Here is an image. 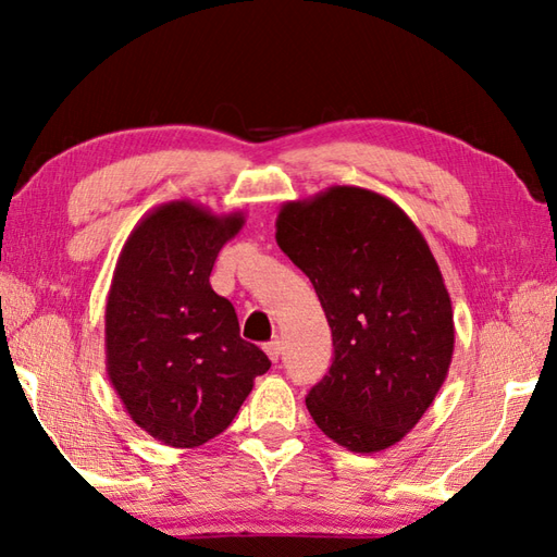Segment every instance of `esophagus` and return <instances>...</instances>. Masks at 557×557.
I'll use <instances>...</instances> for the list:
<instances>
[{"label": "esophagus", "instance_id": "1", "mask_svg": "<svg viewBox=\"0 0 557 557\" xmlns=\"http://www.w3.org/2000/svg\"><path fill=\"white\" fill-rule=\"evenodd\" d=\"M264 352L269 355V360H271V362H278V357H281V352H283V343H281L278 338L269 341V343L264 345Z\"/></svg>", "mask_w": 557, "mask_h": 557}]
</instances>
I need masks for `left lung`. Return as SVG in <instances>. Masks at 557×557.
<instances>
[{
	"mask_svg": "<svg viewBox=\"0 0 557 557\" xmlns=\"http://www.w3.org/2000/svg\"><path fill=\"white\" fill-rule=\"evenodd\" d=\"M276 243L310 276L333 336L307 410L352 453L395 446L434 403L455 348L450 295L424 236L388 197L333 185L281 207Z\"/></svg>",
	"mask_w": 557,
	"mask_h": 557,
	"instance_id": "1",
	"label": "left lung"
}]
</instances>
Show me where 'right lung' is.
Segmentation results:
<instances>
[{
  "label": "right lung",
  "mask_w": 557,
  "mask_h": 557,
  "mask_svg": "<svg viewBox=\"0 0 557 557\" xmlns=\"http://www.w3.org/2000/svg\"><path fill=\"white\" fill-rule=\"evenodd\" d=\"M243 224V212L166 202L119 255L104 312L107 374L133 422L164 446L197 448L219 436L271 367L209 286L219 250Z\"/></svg>",
  "instance_id": "add662e5"
}]
</instances>
